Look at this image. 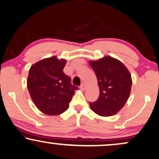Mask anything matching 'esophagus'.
Segmentation results:
<instances>
[{
  "instance_id": "34e87169",
  "label": "esophagus",
  "mask_w": 159,
  "mask_h": 159,
  "mask_svg": "<svg viewBox=\"0 0 159 159\" xmlns=\"http://www.w3.org/2000/svg\"><path fill=\"white\" fill-rule=\"evenodd\" d=\"M80 88H81V90H84V89H86V85H85V84H84V83L82 84L81 85V86H80Z\"/></svg>"
}]
</instances>
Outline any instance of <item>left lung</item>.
I'll list each match as a JSON object with an SVG mask.
<instances>
[{
	"label": "left lung",
	"mask_w": 159,
	"mask_h": 159,
	"mask_svg": "<svg viewBox=\"0 0 159 159\" xmlns=\"http://www.w3.org/2000/svg\"><path fill=\"white\" fill-rule=\"evenodd\" d=\"M98 78L100 94L89 103L94 113L103 116H112L123 107L129 97L132 80L122 62L110 56L89 62Z\"/></svg>",
	"instance_id": "obj_1"
}]
</instances>
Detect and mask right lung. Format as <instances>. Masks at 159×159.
Instances as JSON below:
<instances>
[{"mask_svg":"<svg viewBox=\"0 0 159 159\" xmlns=\"http://www.w3.org/2000/svg\"><path fill=\"white\" fill-rule=\"evenodd\" d=\"M65 59L56 56L33 65L30 68L27 85L36 106L48 115H59L69 107L77 86L63 72Z\"/></svg>","mask_w":159,"mask_h":159,"instance_id":"right-lung-1","label":"right lung"}]
</instances>
